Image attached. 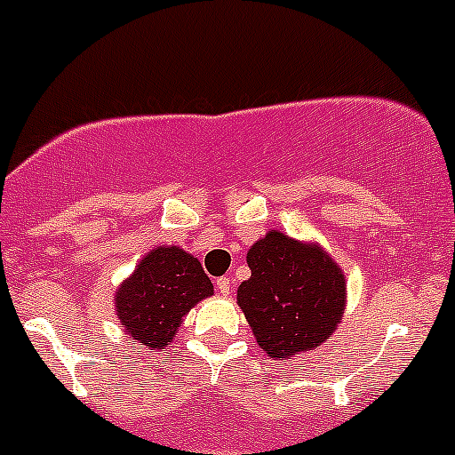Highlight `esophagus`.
Instances as JSON below:
<instances>
[{"label": "esophagus", "mask_w": 455, "mask_h": 455, "mask_svg": "<svg viewBox=\"0 0 455 455\" xmlns=\"http://www.w3.org/2000/svg\"><path fill=\"white\" fill-rule=\"evenodd\" d=\"M215 286H218V291H220V293H222V295L231 293V280H228L227 275L218 277V282H215Z\"/></svg>", "instance_id": "34e87169"}]
</instances>
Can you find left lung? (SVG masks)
I'll return each mask as SVG.
<instances>
[{
  "instance_id": "8db88e82",
  "label": "left lung",
  "mask_w": 455,
  "mask_h": 455,
  "mask_svg": "<svg viewBox=\"0 0 455 455\" xmlns=\"http://www.w3.org/2000/svg\"><path fill=\"white\" fill-rule=\"evenodd\" d=\"M251 277L237 289L259 349L273 360H293L333 335L347 307L339 264L317 242L268 231L246 253Z\"/></svg>"
}]
</instances>
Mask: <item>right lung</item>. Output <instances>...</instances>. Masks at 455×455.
Masks as SVG:
<instances>
[{
  "label": "right lung",
  "mask_w": 455,
  "mask_h": 455,
  "mask_svg": "<svg viewBox=\"0 0 455 455\" xmlns=\"http://www.w3.org/2000/svg\"><path fill=\"white\" fill-rule=\"evenodd\" d=\"M213 295L200 259L180 246H156L116 289V313L126 335L147 349H164L187 313Z\"/></svg>",
  "instance_id": "1"
}]
</instances>
